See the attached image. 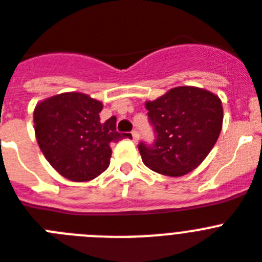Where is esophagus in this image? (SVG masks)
<instances>
[{"label": "esophagus", "mask_w": 262, "mask_h": 262, "mask_svg": "<svg viewBox=\"0 0 262 262\" xmlns=\"http://www.w3.org/2000/svg\"><path fill=\"white\" fill-rule=\"evenodd\" d=\"M132 138H133V141L137 142L138 141V133L136 130L132 132Z\"/></svg>", "instance_id": "34e87169"}]
</instances>
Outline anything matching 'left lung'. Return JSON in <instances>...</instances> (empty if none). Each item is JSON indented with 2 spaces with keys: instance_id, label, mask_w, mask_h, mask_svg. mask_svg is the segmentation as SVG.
Returning a JSON list of instances; mask_svg holds the SVG:
<instances>
[{
  "instance_id": "8db88e82",
  "label": "left lung",
  "mask_w": 262,
  "mask_h": 262,
  "mask_svg": "<svg viewBox=\"0 0 262 262\" xmlns=\"http://www.w3.org/2000/svg\"><path fill=\"white\" fill-rule=\"evenodd\" d=\"M156 132L151 146L138 145L142 162L164 176L180 177L194 170L209 155L223 127V102L212 92L177 86L146 101Z\"/></svg>"
}]
</instances>
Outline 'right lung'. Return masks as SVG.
Returning <instances> with one entry per match:
<instances>
[{
    "label": "right lung",
    "instance_id": "add662e5",
    "mask_svg": "<svg viewBox=\"0 0 262 262\" xmlns=\"http://www.w3.org/2000/svg\"><path fill=\"white\" fill-rule=\"evenodd\" d=\"M101 101L78 92L56 94L34 107L39 149L70 181H90L105 172L111 164V145L130 136L116 130V117L101 122Z\"/></svg>",
    "mask_w": 262,
    "mask_h": 262
}]
</instances>
